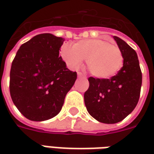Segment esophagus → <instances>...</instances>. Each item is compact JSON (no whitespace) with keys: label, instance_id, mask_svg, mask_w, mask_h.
Returning a JSON list of instances; mask_svg holds the SVG:
<instances>
[{"label":"esophagus","instance_id":"1","mask_svg":"<svg viewBox=\"0 0 154 154\" xmlns=\"http://www.w3.org/2000/svg\"><path fill=\"white\" fill-rule=\"evenodd\" d=\"M77 76H78V77H86V76L83 75L81 72H77Z\"/></svg>","mask_w":154,"mask_h":154}]
</instances>
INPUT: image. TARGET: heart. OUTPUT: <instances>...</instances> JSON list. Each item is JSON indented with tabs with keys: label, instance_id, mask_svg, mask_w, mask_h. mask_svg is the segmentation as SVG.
<instances>
[{
	"label": "heart",
	"instance_id": "b5f03b06",
	"mask_svg": "<svg viewBox=\"0 0 154 154\" xmlns=\"http://www.w3.org/2000/svg\"><path fill=\"white\" fill-rule=\"evenodd\" d=\"M61 56L72 69H77L87 59V66L94 77L106 79L113 77L121 68V50L116 45L101 38H90L78 41L70 47L64 44Z\"/></svg>",
	"mask_w": 154,
	"mask_h": 154
}]
</instances>
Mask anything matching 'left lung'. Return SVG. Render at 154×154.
Returning <instances> with one entry per match:
<instances>
[{"mask_svg":"<svg viewBox=\"0 0 154 154\" xmlns=\"http://www.w3.org/2000/svg\"><path fill=\"white\" fill-rule=\"evenodd\" d=\"M121 50V69L110 79L91 77L84 94L88 113L104 124H116L132 112L138 104L142 85V72L136 52L119 37L114 36Z\"/></svg>","mask_w":154,"mask_h":154,"instance_id":"left-lung-1","label":"left lung"}]
</instances>
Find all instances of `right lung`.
<instances>
[{"mask_svg": "<svg viewBox=\"0 0 154 154\" xmlns=\"http://www.w3.org/2000/svg\"><path fill=\"white\" fill-rule=\"evenodd\" d=\"M64 38L40 34L23 44L12 62L10 92L13 103L29 120L44 121L60 112L77 79L59 56Z\"/></svg>", "mask_w": 154, "mask_h": 154, "instance_id": "add662e5", "label": "right lung"}]
</instances>
